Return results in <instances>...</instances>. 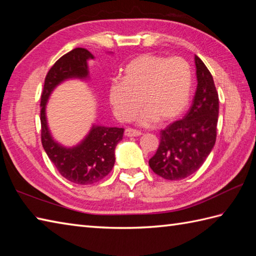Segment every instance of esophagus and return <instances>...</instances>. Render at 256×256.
<instances>
[{"mask_svg":"<svg viewBox=\"0 0 256 256\" xmlns=\"http://www.w3.org/2000/svg\"><path fill=\"white\" fill-rule=\"evenodd\" d=\"M124 134L126 135L128 138H132V136H140V135H142V133H140V131H138V130H133V128H126V130H125Z\"/></svg>","mask_w":256,"mask_h":256,"instance_id":"esophagus-1","label":"esophagus"}]
</instances>
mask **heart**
Segmentation results:
<instances>
[{
    "mask_svg": "<svg viewBox=\"0 0 256 256\" xmlns=\"http://www.w3.org/2000/svg\"><path fill=\"white\" fill-rule=\"evenodd\" d=\"M123 80L113 81L108 100L116 116L121 121L134 118L144 110L138 123L150 126L158 120L172 121L188 106L192 90V70L180 57L158 55L138 56L123 69Z\"/></svg>",
    "mask_w": 256,
    "mask_h": 256,
    "instance_id": "obj_1",
    "label": "heart"
}]
</instances>
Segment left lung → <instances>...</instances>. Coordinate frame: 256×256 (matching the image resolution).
<instances>
[{
  "instance_id": "obj_1",
  "label": "left lung",
  "mask_w": 256,
  "mask_h": 256,
  "mask_svg": "<svg viewBox=\"0 0 256 256\" xmlns=\"http://www.w3.org/2000/svg\"><path fill=\"white\" fill-rule=\"evenodd\" d=\"M197 90L184 118L160 131V143L148 164L156 175L180 180L202 166L216 143L219 96L202 60L194 56Z\"/></svg>"
}]
</instances>
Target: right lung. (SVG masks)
I'll use <instances>...</instances> for the list:
<instances>
[{"mask_svg":"<svg viewBox=\"0 0 256 256\" xmlns=\"http://www.w3.org/2000/svg\"><path fill=\"white\" fill-rule=\"evenodd\" d=\"M94 55L86 48H74L60 57L50 69L40 98L42 144L57 170L67 180L78 184L100 182L112 170L116 145L123 138L124 128L94 124L88 135L74 148H64L54 140L46 118V104L52 92L68 79L89 78L88 60Z\"/></svg>","mask_w":256,"mask_h":256,"instance_id":"1","label":"right lung"}]
</instances>
